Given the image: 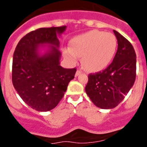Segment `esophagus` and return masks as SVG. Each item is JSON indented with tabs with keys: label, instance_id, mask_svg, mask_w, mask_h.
<instances>
[{
	"label": "esophagus",
	"instance_id": "obj_1",
	"mask_svg": "<svg viewBox=\"0 0 147 147\" xmlns=\"http://www.w3.org/2000/svg\"><path fill=\"white\" fill-rule=\"evenodd\" d=\"M82 74V71H80V70H77L76 72V76H78L79 75H80Z\"/></svg>",
	"mask_w": 147,
	"mask_h": 147
}]
</instances>
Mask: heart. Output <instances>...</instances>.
I'll use <instances>...</instances> for the list:
<instances>
[{
	"instance_id": "1",
	"label": "heart",
	"mask_w": 147,
	"mask_h": 147,
	"mask_svg": "<svg viewBox=\"0 0 147 147\" xmlns=\"http://www.w3.org/2000/svg\"><path fill=\"white\" fill-rule=\"evenodd\" d=\"M117 48V39L113 34L92 30L71 39L69 48L63 49L62 54L71 63H75L78 57H82L85 69L100 72L113 60Z\"/></svg>"
}]
</instances>
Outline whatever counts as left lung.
<instances>
[{
  "label": "left lung",
  "mask_w": 147,
  "mask_h": 147,
  "mask_svg": "<svg viewBox=\"0 0 147 147\" xmlns=\"http://www.w3.org/2000/svg\"><path fill=\"white\" fill-rule=\"evenodd\" d=\"M118 42L112 63L102 72L88 76L85 92L96 107L113 109L124 98L134 85L136 54L132 44L113 30Z\"/></svg>",
  "instance_id": "1"
}]
</instances>
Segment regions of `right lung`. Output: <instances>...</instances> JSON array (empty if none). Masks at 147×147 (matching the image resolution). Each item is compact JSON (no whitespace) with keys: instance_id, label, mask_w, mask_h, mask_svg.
<instances>
[{"instance_id":"obj_1","label":"right lung","mask_w":147,"mask_h":147,"mask_svg":"<svg viewBox=\"0 0 147 147\" xmlns=\"http://www.w3.org/2000/svg\"><path fill=\"white\" fill-rule=\"evenodd\" d=\"M66 26L41 28L18 42L12 60V83L20 98L40 112L52 110L64 96L76 68L60 65V37Z\"/></svg>"}]
</instances>
